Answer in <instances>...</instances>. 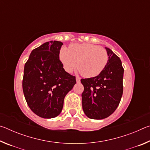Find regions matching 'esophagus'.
Wrapping results in <instances>:
<instances>
[{
	"mask_svg": "<svg viewBox=\"0 0 150 150\" xmlns=\"http://www.w3.org/2000/svg\"><path fill=\"white\" fill-rule=\"evenodd\" d=\"M80 80H81L80 77H76V81H77V83H79L80 82Z\"/></svg>",
	"mask_w": 150,
	"mask_h": 150,
	"instance_id": "obj_1",
	"label": "esophagus"
}]
</instances>
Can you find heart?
<instances>
[{
	"label": "heart",
	"mask_w": 150,
	"mask_h": 150,
	"mask_svg": "<svg viewBox=\"0 0 150 150\" xmlns=\"http://www.w3.org/2000/svg\"><path fill=\"white\" fill-rule=\"evenodd\" d=\"M59 59L63 68L71 73L77 66L79 71L85 77H95L105 69L108 56L106 50L91 44H73L69 48L63 47Z\"/></svg>",
	"instance_id": "b5f03b06"
}]
</instances>
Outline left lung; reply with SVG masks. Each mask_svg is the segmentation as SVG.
<instances>
[{
  "label": "left lung",
  "mask_w": 150,
  "mask_h": 150,
  "mask_svg": "<svg viewBox=\"0 0 150 150\" xmlns=\"http://www.w3.org/2000/svg\"><path fill=\"white\" fill-rule=\"evenodd\" d=\"M107 52L108 63L101 73L95 77L81 79L83 110L91 119L108 117L117 108L123 93L124 69L122 62L110 49Z\"/></svg>",
  "instance_id": "obj_1"
}]
</instances>
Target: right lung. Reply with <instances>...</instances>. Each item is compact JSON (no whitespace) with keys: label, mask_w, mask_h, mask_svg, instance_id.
<instances>
[{"label":"right lung","mask_w":150,"mask_h":150,"mask_svg":"<svg viewBox=\"0 0 150 150\" xmlns=\"http://www.w3.org/2000/svg\"><path fill=\"white\" fill-rule=\"evenodd\" d=\"M63 43L50 41L32 51L25 63L22 81L25 99L33 112L52 118L61 113L66 95L76 83L75 76L59 60Z\"/></svg>","instance_id":"1"}]
</instances>
